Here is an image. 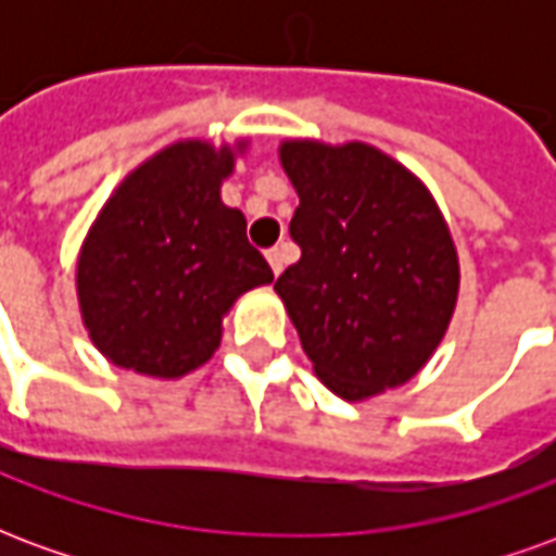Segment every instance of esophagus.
<instances>
[{"label": "esophagus", "mask_w": 556, "mask_h": 556, "mask_svg": "<svg viewBox=\"0 0 556 556\" xmlns=\"http://www.w3.org/2000/svg\"><path fill=\"white\" fill-rule=\"evenodd\" d=\"M267 265H270V270H274V277H279V274H282V267H286V253H282L279 247L267 250Z\"/></svg>", "instance_id": "obj_1"}]
</instances>
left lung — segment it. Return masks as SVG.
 Listing matches in <instances>:
<instances>
[{"instance_id":"1","label":"left lung","mask_w":556,"mask_h":556,"mask_svg":"<svg viewBox=\"0 0 556 556\" xmlns=\"http://www.w3.org/2000/svg\"><path fill=\"white\" fill-rule=\"evenodd\" d=\"M301 262L277 291L321 384L366 402L431 361L458 301V253L429 187L366 142L282 139Z\"/></svg>"}]
</instances>
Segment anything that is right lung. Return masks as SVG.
I'll list each match as a JSON object with an SVG mask.
<instances>
[{
  "label": "right lung",
  "mask_w": 556,
  "mask_h": 556,
  "mask_svg": "<svg viewBox=\"0 0 556 556\" xmlns=\"http://www.w3.org/2000/svg\"><path fill=\"white\" fill-rule=\"evenodd\" d=\"M250 139H181L118 184L77 255V301L91 345L122 369L181 378L214 357L223 318L274 282L247 219L219 187Z\"/></svg>",
  "instance_id": "add662e5"
}]
</instances>
